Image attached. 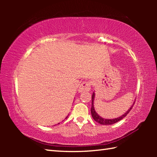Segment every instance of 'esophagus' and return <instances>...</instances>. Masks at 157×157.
<instances>
[{
	"instance_id": "34e87169",
	"label": "esophagus",
	"mask_w": 157,
	"mask_h": 157,
	"mask_svg": "<svg viewBox=\"0 0 157 157\" xmlns=\"http://www.w3.org/2000/svg\"><path fill=\"white\" fill-rule=\"evenodd\" d=\"M91 82L90 81H86L84 82L81 84L80 86L79 87L78 91L79 92H82V91H89L91 89Z\"/></svg>"
}]
</instances>
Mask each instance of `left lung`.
Wrapping results in <instances>:
<instances>
[{"label":"left lung","mask_w":157,"mask_h":157,"mask_svg":"<svg viewBox=\"0 0 157 157\" xmlns=\"http://www.w3.org/2000/svg\"><path fill=\"white\" fill-rule=\"evenodd\" d=\"M94 98H95V93L94 92L92 94V101H91V116L93 117V118L94 119L95 121H96L97 123H100L101 124H103V125H109V124H113L114 123H117V122L120 121L122 119L124 118V117H125L128 113L130 111V110L132 109V107H133V105H134V102L133 103V105L131 107H130L128 111H126L125 113H124L123 116H121L120 117H118V118H114V119H105V118H102V117H100L98 114L95 112V109H94Z\"/></svg>","instance_id":"8db88e82"}]
</instances>
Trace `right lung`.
I'll list each match as a JSON object with an SVG mask.
<instances>
[{"label":"right lung","mask_w":157,"mask_h":157,"mask_svg":"<svg viewBox=\"0 0 157 157\" xmlns=\"http://www.w3.org/2000/svg\"><path fill=\"white\" fill-rule=\"evenodd\" d=\"M67 117H68V116H66V118H67Z\"/></svg>","instance_id":"1"}]
</instances>
